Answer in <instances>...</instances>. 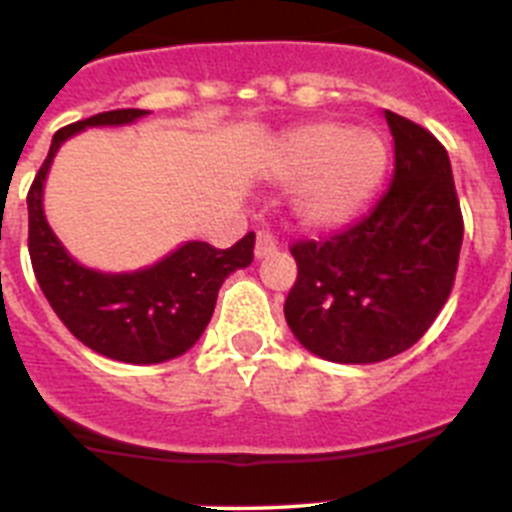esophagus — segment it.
Wrapping results in <instances>:
<instances>
[{
    "instance_id": "1",
    "label": "esophagus",
    "mask_w": 512,
    "mask_h": 512,
    "mask_svg": "<svg viewBox=\"0 0 512 512\" xmlns=\"http://www.w3.org/2000/svg\"><path fill=\"white\" fill-rule=\"evenodd\" d=\"M256 259H269V256H274L277 253V241H274V235L266 233V230H261L259 235H256Z\"/></svg>"
}]
</instances>
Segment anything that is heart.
<instances>
[{
	"mask_svg": "<svg viewBox=\"0 0 512 512\" xmlns=\"http://www.w3.org/2000/svg\"><path fill=\"white\" fill-rule=\"evenodd\" d=\"M390 169V146L372 128L315 120L271 143L266 174L279 184H301L289 210L300 228L330 233L351 225L372 205Z\"/></svg>",
	"mask_w": 512,
	"mask_h": 512,
	"instance_id": "obj_1",
	"label": "heart"
}]
</instances>
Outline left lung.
<instances>
[{
    "label": "left lung",
    "mask_w": 512,
    "mask_h": 512,
    "mask_svg": "<svg viewBox=\"0 0 512 512\" xmlns=\"http://www.w3.org/2000/svg\"><path fill=\"white\" fill-rule=\"evenodd\" d=\"M384 120L392 187L361 223L292 246L297 282L284 318L310 354L336 364L408 351L449 300L459 266L464 223L449 153L408 117L384 110Z\"/></svg>",
    "instance_id": "obj_1"
}]
</instances>
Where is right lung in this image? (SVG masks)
I'll return each instance as SVG.
<instances>
[{
    "label": "right lung",
    "instance_id": "1",
    "mask_svg": "<svg viewBox=\"0 0 512 512\" xmlns=\"http://www.w3.org/2000/svg\"><path fill=\"white\" fill-rule=\"evenodd\" d=\"M148 110H112L61 128L27 192V248L35 279L63 325L97 354L125 364H161L187 354L215 312L217 289L253 261L256 235L212 248L187 241L164 259L135 271H97L79 264L45 220L43 189L58 148L87 128H122Z\"/></svg>",
    "mask_w": 512,
    "mask_h": 512
}]
</instances>
